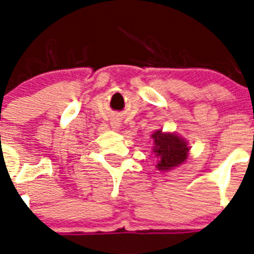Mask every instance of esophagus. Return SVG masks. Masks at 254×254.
Masks as SVG:
<instances>
[{
	"label": "esophagus",
	"mask_w": 254,
	"mask_h": 254,
	"mask_svg": "<svg viewBox=\"0 0 254 254\" xmlns=\"http://www.w3.org/2000/svg\"><path fill=\"white\" fill-rule=\"evenodd\" d=\"M111 125H112V127H113V129H116V130H117V129L120 127V125H121V121H120L119 119H112Z\"/></svg>",
	"instance_id": "1"
}]
</instances>
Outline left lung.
Returning <instances> with one entry per match:
<instances>
[{"instance_id": "obj_1", "label": "left lung", "mask_w": 254, "mask_h": 254, "mask_svg": "<svg viewBox=\"0 0 254 254\" xmlns=\"http://www.w3.org/2000/svg\"><path fill=\"white\" fill-rule=\"evenodd\" d=\"M151 138L154 139L153 151L158 158V170L167 171L179 166L187 159L190 150L187 142L175 133H163L162 130H157L154 134H151Z\"/></svg>"}]
</instances>
